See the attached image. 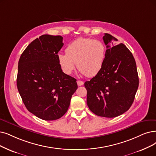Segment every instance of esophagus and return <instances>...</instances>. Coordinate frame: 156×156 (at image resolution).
Masks as SVG:
<instances>
[{
	"mask_svg": "<svg viewBox=\"0 0 156 156\" xmlns=\"http://www.w3.org/2000/svg\"><path fill=\"white\" fill-rule=\"evenodd\" d=\"M77 85H78L79 86H82V85H83L84 82H83V81H82V80H78L77 81Z\"/></svg>",
	"mask_w": 156,
	"mask_h": 156,
	"instance_id": "34e87169",
	"label": "esophagus"
}]
</instances>
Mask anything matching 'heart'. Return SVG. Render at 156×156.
<instances>
[{"mask_svg": "<svg viewBox=\"0 0 156 156\" xmlns=\"http://www.w3.org/2000/svg\"><path fill=\"white\" fill-rule=\"evenodd\" d=\"M65 54H58L59 65L65 74H71L77 63L80 73L88 77H93L102 69L106 48L99 40L79 38L67 45Z\"/></svg>", "mask_w": 156, "mask_h": 156, "instance_id": "heart-1", "label": "heart"}]
</instances>
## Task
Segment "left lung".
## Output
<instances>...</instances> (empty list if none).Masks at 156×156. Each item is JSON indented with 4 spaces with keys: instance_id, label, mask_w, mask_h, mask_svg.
<instances>
[{
    "instance_id": "8db88e82",
    "label": "left lung",
    "mask_w": 156,
    "mask_h": 156,
    "mask_svg": "<svg viewBox=\"0 0 156 156\" xmlns=\"http://www.w3.org/2000/svg\"><path fill=\"white\" fill-rule=\"evenodd\" d=\"M106 55L98 73L84 86L87 104L97 116L114 118L125 113L133 104L139 86L135 59L123 43L105 33Z\"/></svg>"
}]
</instances>
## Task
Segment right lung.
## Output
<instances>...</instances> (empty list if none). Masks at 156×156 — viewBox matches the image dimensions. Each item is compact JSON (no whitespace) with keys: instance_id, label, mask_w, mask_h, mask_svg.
<instances>
[{"instance_id":"obj_1","label":"right lung","mask_w":156,"mask_h":156,"mask_svg":"<svg viewBox=\"0 0 156 156\" xmlns=\"http://www.w3.org/2000/svg\"><path fill=\"white\" fill-rule=\"evenodd\" d=\"M63 37L43 34L31 42L18 61L17 88L31 113L44 120L63 116L77 89L76 79L61 70L58 53Z\"/></svg>"}]
</instances>
